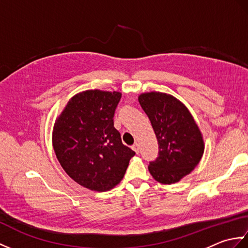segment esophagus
Returning a JSON list of instances; mask_svg holds the SVG:
<instances>
[{
    "label": "esophagus",
    "mask_w": 248,
    "mask_h": 248,
    "mask_svg": "<svg viewBox=\"0 0 248 248\" xmlns=\"http://www.w3.org/2000/svg\"><path fill=\"white\" fill-rule=\"evenodd\" d=\"M132 149L136 152V154H139V152H140V146H139V144H134L133 146H132Z\"/></svg>",
    "instance_id": "1"
}]
</instances>
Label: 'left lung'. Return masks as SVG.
Instances as JSON below:
<instances>
[{
	"mask_svg": "<svg viewBox=\"0 0 248 248\" xmlns=\"http://www.w3.org/2000/svg\"><path fill=\"white\" fill-rule=\"evenodd\" d=\"M159 144L157 157L148 170L163 184L178 182L197 166L203 155L202 133L186 105L170 94L146 93L139 97Z\"/></svg>",
	"mask_w": 248,
	"mask_h": 248,
	"instance_id": "left-lung-1",
	"label": "left lung"
}]
</instances>
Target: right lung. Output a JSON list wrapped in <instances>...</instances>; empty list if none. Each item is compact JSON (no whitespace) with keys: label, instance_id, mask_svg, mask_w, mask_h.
Returning <instances> with one entry per match:
<instances>
[{"label":"right lung","instance_id":"obj_1","mask_svg":"<svg viewBox=\"0 0 248 248\" xmlns=\"http://www.w3.org/2000/svg\"><path fill=\"white\" fill-rule=\"evenodd\" d=\"M118 92L86 91L72 97L53 130V148L67 175L93 191L113 188L135 152L114 127Z\"/></svg>","mask_w":248,"mask_h":248}]
</instances>
